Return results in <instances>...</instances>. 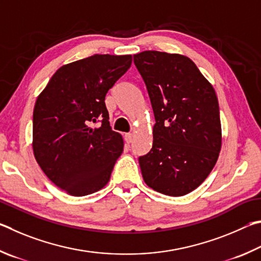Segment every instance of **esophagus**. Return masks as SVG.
<instances>
[{"mask_svg":"<svg viewBox=\"0 0 261 261\" xmlns=\"http://www.w3.org/2000/svg\"><path fill=\"white\" fill-rule=\"evenodd\" d=\"M125 141H126L127 143H132V142H133V134H132V133L125 134Z\"/></svg>","mask_w":261,"mask_h":261,"instance_id":"obj_1","label":"esophagus"}]
</instances>
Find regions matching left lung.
<instances>
[{"label":"left lung","mask_w":261,"mask_h":261,"mask_svg":"<svg viewBox=\"0 0 261 261\" xmlns=\"http://www.w3.org/2000/svg\"><path fill=\"white\" fill-rule=\"evenodd\" d=\"M134 64L156 119L152 148L139 158L143 180L164 195L189 194L208 176L221 149L216 91L184 55L148 50L134 55Z\"/></svg>","instance_id":"left-lung-1"}]
</instances>
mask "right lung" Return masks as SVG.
I'll use <instances>...</instances> for the list:
<instances>
[{
    "label": "right lung",
    "instance_id": "right-lung-1",
    "mask_svg": "<svg viewBox=\"0 0 261 261\" xmlns=\"http://www.w3.org/2000/svg\"><path fill=\"white\" fill-rule=\"evenodd\" d=\"M130 65V55H94L59 67L38 96L34 157L68 195H90L110 180L123 140L110 126L105 95Z\"/></svg>",
    "mask_w": 261,
    "mask_h": 261
}]
</instances>
